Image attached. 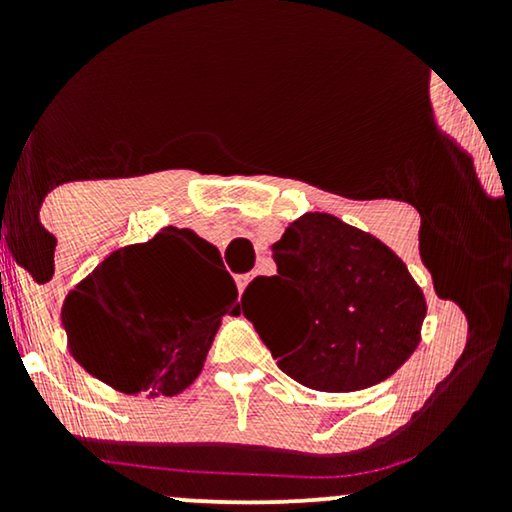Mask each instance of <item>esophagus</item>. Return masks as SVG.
Segmentation results:
<instances>
[{
  "instance_id": "esophagus-1",
  "label": "esophagus",
  "mask_w": 512,
  "mask_h": 512,
  "mask_svg": "<svg viewBox=\"0 0 512 512\" xmlns=\"http://www.w3.org/2000/svg\"><path fill=\"white\" fill-rule=\"evenodd\" d=\"M252 281V276L250 274H240V276H236V284H238V291L243 293L245 289H248V284Z\"/></svg>"
}]
</instances>
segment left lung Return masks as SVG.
<instances>
[{
    "label": "left lung",
    "instance_id": "8db88e82",
    "mask_svg": "<svg viewBox=\"0 0 512 512\" xmlns=\"http://www.w3.org/2000/svg\"><path fill=\"white\" fill-rule=\"evenodd\" d=\"M272 260L276 276H257L243 301L267 298L274 315L243 313L296 383L320 392L366 390L416 351L426 296L383 240L308 211L289 223Z\"/></svg>",
    "mask_w": 512,
    "mask_h": 512
}]
</instances>
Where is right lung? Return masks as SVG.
Segmentation results:
<instances>
[{
	"instance_id": "obj_1",
	"label": "right lung",
	"mask_w": 512,
	"mask_h": 512,
	"mask_svg": "<svg viewBox=\"0 0 512 512\" xmlns=\"http://www.w3.org/2000/svg\"><path fill=\"white\" fill-rule=\"evenodd\" d=\"M219 250L190 228L166 226L149 243L110 252L62 305L69 354L125 395H180L202 373L221 317L238 313L226 269L204 279Z\"/></svg>"
}]
</instances>
